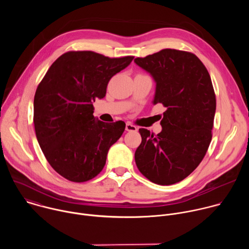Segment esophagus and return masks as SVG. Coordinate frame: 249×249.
<instances>
[{
	"label": "esophagus",
	"mask_w": 249,
	"mask_h": 249,
	"mask_svg": "<svg viewBox=\"0 0 249 249\" xmlns=\"http://www.w3.org/2000/svg\"><path fill=\"white\" fill-rule=\"evenodd\" d=\"M138 128L135 125H132L131 123H127L126 124V131L128 132H137Z\"/></svg>",
	"instance_id": "1"
}]
</instances>
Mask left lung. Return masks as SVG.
<instances>
[{
  "label": "left lung",
  "instance_id": "8db88e82",
  "mask_svg": "<svg viewBox=\"0 0 249 249\" xmlns=\"http://www.w3.org/2000/svg\"><path fill=\"white\" fill-rule=\"evenodd\" d=\"M134 62L156 83L153 103L166 107L157 136L140 129L135 152L141 173L160 185L183 180L202 161L212 140L216 96L206 67L192 53L163 49Z\"/></svg>",
  "mask_w": 249,
  "mask_h": 249
}]
</instances>
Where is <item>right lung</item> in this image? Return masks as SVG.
<instances>
[{
	"label": "right lung",
	"mask_w": 249,
	"mask_h": 249,
	"mask_svg": "<svg viewBox=\"0 0 249 249\" xmlns=\"http://www.w3.org/2000/svg\"><path fill=\"white\" fill-rule=\"evenodd\" d=\"M133 59L70 51L51 65L38 85L33 102L35 134L50 165L66 179H92L123 134V121L95 119L92 103L105 96L109 80Z\"/></svg>",
	"instance_id": "right-lung-1"
}]
</instances>
